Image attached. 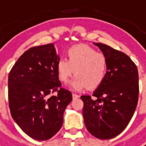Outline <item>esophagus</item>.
Masks as SVG:
<instances>
[{"mask_svg": "<svg viewBox=\"0 0 146 146\" xmlns=\"http://www.w3.org/2000/svg\"><path fill=\"white\" fill-rule=\"evenodd\" d=\"M79 97H80V96H79L78 94L73 93V99H76V98H78Z\"/></svg>", "mask_w": 146, "mask_h": 146, "instance_id": "obj_1", "label": "esophagus"}]
</instances>
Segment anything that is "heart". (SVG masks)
<instances>
[{"instance_id": "1", "label": "heart", "mask_w": 146, "mask_h": 146, "mask_svg": "<svg viewBox=\"0 0 146 146\" xmlns=\"http://www.w3.org/2000/svg\"><path fill=\"white\" fill-rule=\"evenodd\" d=\"M66 57H60L57 62V76L66 82L76 74L70 82L74 90H82L86 87L95 89L104 81L108 70V60L105 55L96 51L86 44H77L66 51Z\"/></svg>"}]
</instances>
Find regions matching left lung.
Listing matches in <instances>:
<instances>
[{
	"mask_svg": "<svg viewBox=\"0 0 146 146\" xmlns=\"http://www.w3.org/2000/svg\"><path fill=\"white\" fill-rule=\"evenodd\" d=\"M105 55L108 71L92 96H82V114L88 131L100 139H110L129 124L137 106V66L125 53L102 43H94Z\"/></svg>",
	"mask_w": 146,
	"mask_h": 146,
	"instance_id": "obj_1",
	"label": "left lung"
}]
</instances>
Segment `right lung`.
<instances>
[{
  "label": "right lung",
  "mask_w": 146,
  "mask_h": 146,
  "mask_svg": "<svg viewBox=\"0 0 146 146\" xmlns=\"http://www.w3.org/2000/svg\"><path fill=\"white\" fill-rule=\"evenodd\" d=\"M54 44L33 47L13 66L8 76V100L13 119L33 139L48 140L59 131L70 91L61 86Z\"/></svg>",
  "instance_id": "obj_1"
}]
</instances>
